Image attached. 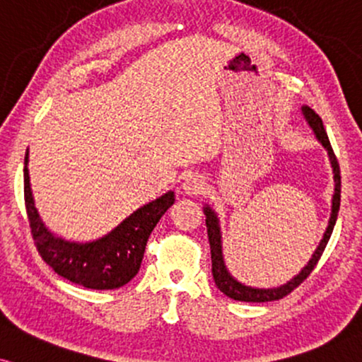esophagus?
I'll return each mask as SVG.
<instances>
[{
  "label": "esophagus",
  "instance_id": "esophagus-1",
  "mask_svg": "<svg viewBox=\"0 0 362 362\" xmlns=\"http://www.w3.org/2000/svg\"><path fill=\"white\" fill-rule=\"evenodd\" d=\"M182 189H184L185 194L197 195L200 192H204L206 182H204V177L199 175V173H189V175L185 177L184 184H182Z\"/></svg>",
  "mask_w": 362,
  "mask_h": 362
}]
</instances>
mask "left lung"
<instances>
[{"instance_id":"left-lung-1","label":"left lung","mask_w":362,"mask_h":362,"mask_svg":"<svg viewBox=\"0 0 362 362\" xmlns=\"http://www.w3.org/2000/svg\"><path fill=\"white\" fill-rule=\"evenodd\" d=\"M302 115L305 117L308 126L312 128L315 138L319 139L322 146L327 150L330 167H332V175H334V195H332V206H330V217L329 224L325 228L324 236H322L319 246L313 251L312 258L307 261V264L303 267L293 278H290L288 281L283 283L280 286H273V288H258V286H250L236 280L230 272L226 267L224 255H223V230H221V221L217 212L212 209L209 204L204 206V214H206V224H207V236L209 243H211V258H212V275H214V281L217 288L223 291L224 295H228L229 298L239 300V302H273V300H280L288 295L291 290L297 288L305 278L310 275L312 269L315 268L317 261L320 259L322 252H324L325 246H327L330 234H332L335 221H337L339 214V206H341V170H339L337 158H335L332 146H330L329 136L325 133L324 123H322L320 116L317 115L312 107L302 106Z\"/></svg>"}]
</instances>
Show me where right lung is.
I'll use <instances>...</instances> for the list:
<instances>
[{"label":"right lung","instance_id":"obj_1","mask_svg":"<svg viewBox=\"0 0 362 362\" xmlns=\"http://www.w3.org/2000/svg\"><path fill=\"white\" fill-rule=\"evenodd\" d=\"M25 206L35 245L49 267L60 276L93 290H115L136 276L151 230L167 209L175 202L168 190L121 221L115 229L93 241H69L43 223L32 194L28 173V150L25 155Z\"/></svg>","mask_w":362,"mask_h":362}]
</instances>
